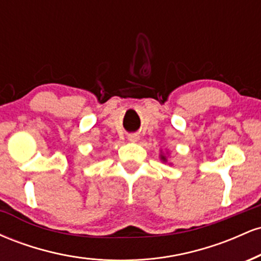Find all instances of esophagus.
<instances>
[{
    "label": "esophagus",
    "instance_id": "34e87169",
    "mask_svg": "<svg viewBox=\"0 0 261 261\" xmlns=\"http://www.w3.org/2000/svg\"><path fill=\"white\" fill-rule=\"evenodd\" d=\"M137 140H139V136H137V135H130V136H128V141H131V142H136Z\"/></svg>",
    "mask_w": 261,
    "mask_h": 261
}]
</instances>
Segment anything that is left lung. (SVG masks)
<instances>
[{"instance_id": "8db88e82", "label": "left lung", "mask_w": 261, "mask_h": 261, "mask_svg": "<svg viewBox=\"0 0 261 261\" xmlns=\"http://www.w3.org/2000/svg\"><path fill=\"white\" fill-rule=\"evenodd\" d=\"M168 152H167V153H164L163 151H162L161 149V153H160V160L163 162V163H168ZM168 164H172V163H168Z\"/></svg>"}]
</instances>
